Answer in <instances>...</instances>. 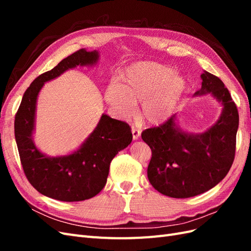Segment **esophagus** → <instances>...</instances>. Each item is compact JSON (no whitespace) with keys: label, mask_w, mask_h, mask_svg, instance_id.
<instances>
[{"label":"esophagus","mask_w":251,"mask_h":251,"mask_svg":"<svg viewBox=\"0 0 251 251\" xmlns=\"http://www.w3.org/2000/svg\"><path fill=\"white\" fill-rule=\"evenodd\" d=\"M132 134H133V139H134V140H136V139H138V138L140 137L141 131L139 130L138 127L133 126V127H132Z\"/></svg>","instance_id":"34e87169"}]
</instances>
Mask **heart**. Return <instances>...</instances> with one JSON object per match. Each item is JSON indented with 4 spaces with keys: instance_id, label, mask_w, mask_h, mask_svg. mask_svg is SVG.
<instances>
[{
    "instance_id": "b5f03b06",
    "label": "heart",
    "mask_w": 251,
    "mask_h": 251,
    "mask_svg": "<svg viewBox=\"0 0 251 251\" xmlns=\"http://www.w3.org/2000/svg\"><path fill=\"white\" fill-rule=\"evenodd\" d=\"M186 86L185 78L175 73L172 67L140 63L121 75L120 83H110L104 98L123 118L132 117L136 104L142 103V117L150 124L160 125L173 115Z\"/></svg>"
}]
</instances>
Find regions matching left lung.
<instances>
[{"instance_id":"obj_1","label":"left lung","mask_w":251,"mask_h":251,"mask_svg":"<svg viewBox=\"0 0 251 251\" xmlns=\"http://www.w3.org/2000/svg\"><path fill=\"white\" fill-rule=\"evenodd\" d=\"M195 95L210 93L223 104L216 125L200 135L185 133L172 116L159 126L141 133L151 151L148 178L159 193L189 198L216 186L229 172L235 154L239 113L223 81L205 71Z\"/></svg>"}]
</instances>
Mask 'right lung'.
Masks as SVG:
<instances>
[{"label": "right lung", "instance_id": "1", "mask_svg": "<svg viewBox=\"0 0 251 251\" xmlns=\"http://www.w3.org/2000/svg\"><path fill=\"white\" fill-rule=\"evenodd\" d=\"M98 52L79 49L52 70L37 76L25 91L14 119V135L23 171L37 192L49 198L76 202L93 198L107 183L112 159L132 142L131 126L102 116L93 133L73 154L50 158L32 141L36 98L44 82L78 65L97 63Z\"/></svg>", "mask_w": 251, "mask_h": 251}]
</instances>
